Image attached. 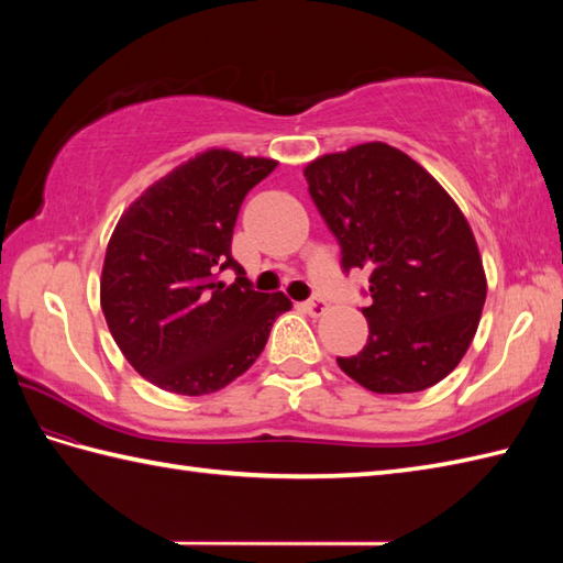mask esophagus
Here are the masks:
<instances>
[{
    "label": "esophagus",
    "mask_w": 563,
    "mask_h": 563,
    "mask_svg": "<svg viewBox=\"0 0 563 563\" xmlns=\"http://www.w3.org/2000/svg\"><path fill=\"white\" fill-rule=\"evenodd\" d=\"M302 309L309 317H321L329 309V305H327V300H321V297H312V300L302 302Z\"/></svg>",
    "instance_id": "obj_1"
}]
</instances>
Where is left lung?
<instances>
[{"mask_svg":"<svg viewBox=\"0 0 563 563\" xmlns=\"http://www.w3.org/2000/svg\"><path fill=\"white\" fill-rule=\"evenodd\" d=\"M341 246V268L369 271V336L336 357L357 385L409 394L448 377L479 327L486 278L462 210L423 166L385 142L327 154L305 169Z\"/></svg>","mask_w":563,"mask_h":563,"instance_id":"1","label":"left lung"}]
</instances>
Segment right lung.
Segmentation results:
<instances>
[{
	"label": "right lung",
	"mask_w": 563,
	"mask_h": 563,
	"mask_svg": "<svg viewBox=\"0 0 563 563\" xmlns=\"http://www.w3.org/2000/svg\"><path fill=\"white\" fill-rule=\"evenodd\" d=\"M273 159L210 150L147 188L106 249L101 309L118 349L159 389L200 397L256 363L273 321L292 307L258 292L232 256L246 194ZM234 269V284L219 280Z\"/></svg>",
	"instance_id": "obj_1"
}]
</instances>
